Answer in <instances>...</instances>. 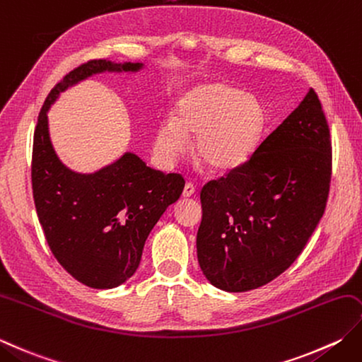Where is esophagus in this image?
Listing matches in <instances>:
<instances>
[{"label": "esophagus", "mask_w": 362, "mask_h": 362, "mask_svg": "<svg viewBox=\"0 0 362 362\" xmlns=\"http://www.w3.org/2000/svg\"><path fill=\"white\" fill-rule=\"evenodd\" d=\"M194 191H196V188H194V185L193 183H187L185 185V188H183V193H182V196L183 197H191V196H194Z\"/></svg>", "instance_id": "esophagus-1"}]
</instances>
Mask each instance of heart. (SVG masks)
Listing matches in <instances>:
<instances>
[{
	"instance_id": "obj_1",
	"label": "heart",
	"mask_w": 362,
	"mask_h": 362,
	"mask_svg": "<svg viewBox=\"0 0 362 362\" xmlns=\"http://www.w3.org/2000/svg\"><path fill=\"white\" fill-rule=\"evenodd\" d=\"M265 112L256 97L226 83H204L175 103L173 120L155 132L158 158L171 166L188 152L211 173H230L250 160L264 129Z\"/></svg>"
}]
</instances>
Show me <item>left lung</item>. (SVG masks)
<instances>
[{
  "instance_id": "8db88e82",
  "label": "left lung",
  "mask_w": 362,
  "mask_h": 362,
  "mask_svg": "<svg viewBox=\"0 0 362 362\" xmlns=\"http://www.w3.org/2000/svg\"><path fill=\"white\" fill-rule=\"evenodd\" d=\"M331 139L314 89L228 177L201 191L197 260L211 286L247 292L293 264L323 216Z\"/></svg>"
}]
</instances>
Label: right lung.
<instances>
[{
	"instance_id": "add662e5",
	"label": "right lung",
	"mask_w": 362,
	"mask_h": 362,
	"mask_svg": "<svg viewBox=\"0 0 362 362\" xmlns=\"http://www.w3.org/2000/svg\"><path fill=\"white\" fill-rule=\"evenodd\" d=\"M143 62L94 59L67 74L42 106L33 146V196L47 243L64 270L92 288H112L139 267L144 243L185 180L125 152L94 173H76L56 153L47 112L62 92L97 74H136Z\"/></svg>"
}]
</instances>
